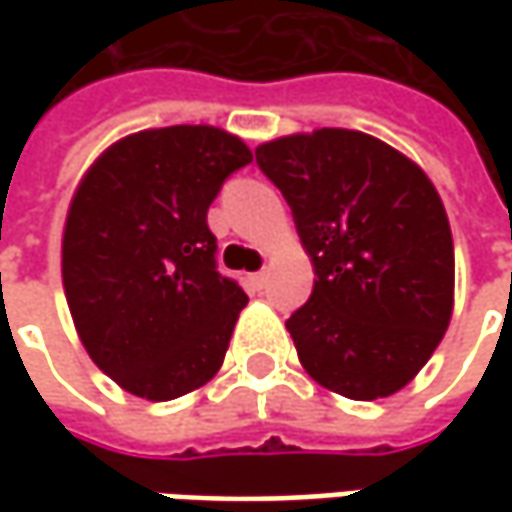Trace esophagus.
<instances>
[{
	"label": "esophagus",
	"instance_id": "obj_1",
	"mask_svg": "<svg viewBox=\"0 0 512 512\" xmlns=\"http://www.w3.org/2000/svg\"><path fill=\"white\" fill-rule=\"evenodd\" d=\"M250 285L256 287V290H265L267 270H259V273H253V276H250Z\"/></svg>",
	"mask_w": 512,
	"mask_h": 512
}]
</instances>
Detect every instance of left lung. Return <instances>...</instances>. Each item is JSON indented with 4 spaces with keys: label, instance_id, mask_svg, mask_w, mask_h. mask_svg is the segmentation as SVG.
I'll return each mask as SVG.
<instances>
[{
    "label": "left lung",
    "instance_id": "left-lung-1",
    "mask_svg": "<svg viewBox=\"0 0 512 512\" xmlns=\"http://www.w3.org/2000/svg\"><path fill=\"white\" fill-rule=\"evenodd\" d=\"M256 165L316 270L287 319L302 367L356 402L402 390L453 313V236L433 182L382 139L344 128L273 139Z\"/></svg>",
    "mask_w": 512,
    "mask_h": 512
}]
</instances>
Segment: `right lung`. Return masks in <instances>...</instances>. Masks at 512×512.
Instances as JSON below:
<instances>
[{
  "label": "right lung",
  "instance_id": "right-lung-1",
  "mask_svg": "<svg viewBox=\"0 0 512 512\" xmlns=\"http://www.w3.org/2000/svg\"><path fill=\"white\" fill-rule=\"evenodd\" d=\"M250 162L239 136L173 125L119 139L76 187L62 236L70 316L133 396L179 399L225 362L247 296L216 270L207 207Z\"/></svg>",
  "mask_w": 512,
  "mask_h": 512
}]
</instances>
